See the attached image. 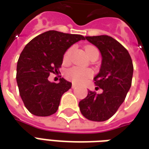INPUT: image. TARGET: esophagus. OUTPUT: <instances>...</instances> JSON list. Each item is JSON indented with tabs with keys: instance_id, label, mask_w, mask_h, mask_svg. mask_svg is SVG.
<instances>
[{
	"instance_id": "34e87169",
	"label": "esophagus",
	"mask_w": 149,
	"mask_h": 149,
	"mask_svg": "<svg viewBox=\"0 0 149 149\" xmlns=\"http://www.w3.org/2000/svg\"><path fill=\"white\" fill-rule=\"evenodd\" d=\"M77 87V85L75 84H74V83H73L72 84V88H75Z\"/></svg>"
}]
</instances>
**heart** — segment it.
Listing matches in <instances>:
<instances>
[{
    "mask_svg": "<svg viewBox=\"0 0 149 149\" xmlns=\"http://www.w3.org/2000/svg\"><path fill=\"white\" fill-rule=\"evenodd\" d=\"M74 50V47H70V49L66 50V52L65 53L64 57H63V61L64 62H68L70 58V55L72 53ZM96 50L98 51L96 48L92 47V46H88L86 48V53L88 54V56L90 55V53L92 51ZM92 75V70L88 68H82V67H78V66H74L70 68L65 73V76L67 77V79L71 80L72 82L77 83V84H82L84 83L85 81H87L88 79H90Z\"/></svg>",
    "mask_w": 149,
    "mask_h": 149,
    "instance_id": "b5f03b06",
    "label": "heart"
}]
</instances>
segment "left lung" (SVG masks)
<instances>
[{
    "instance_id": "8db88e82",
    "label": "left lung",
    "mask_w": 149,
    "mask_h": 149,
    "mask_svg": "<svg viewBox=\"0 0 149 149\" xmlns=\"http://www.w3.org/2000/svg\"><path fill=\"white\" fill-rule=\"evenodd\" d=\"M85 39L100 50L102 57L100 71L94 78L97 90L88 91L79 101L81 113L95 122H104L115 113L123 103L131 86L133 64L128 51L119 42L109 36H86Z\"/></svg>"
}]
</instances>
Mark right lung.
<instances>
[{
  "instance_id": "add662e5",
  "label": "right lung",
  "mask_w": 149,
  "mask_h": 149,
  "mask_svg": "<svg viewBox=\"0 0 149 149\" xmlns=\"http://www.w3.org/2000/svg\"><path fill=\"white\" fill-rule=\"evenodd\" d=\"M84 40L81 35L49 31L26 45L17 64V84L19 94L28 111L46 117L57 112L61 96L72 84L60 78L58 84L49 82L51 73H57L65 51L74 43Z\"/></svg>"
}]
</instances>
